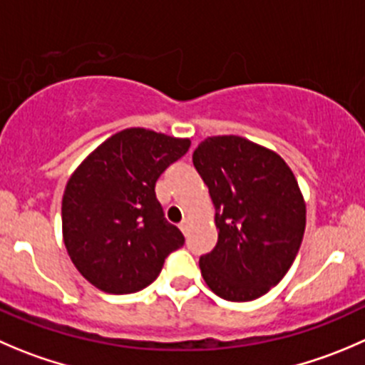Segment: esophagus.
<instances>
[{"label":"esophagus","mask_w":365,"mask_h":365,"mask_svg":"<svg viewBox=\"0 0 365 365\" xmlns=\"http://www.w3.org/2000/svg\"><path fill=\"white\" fill-rule=\"evenodd\" d=\"M180 230H182L183 233H189V230H190V219H183L182 222H180Z\"/></svg>","instance_id":"1"}]
</instances>
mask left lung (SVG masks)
<instances>
[{
  "mask_svg": "<svg viewBox=\"0 0 365 365\" xmlns=\"http://www.w3.org/2000/svg\"><path fill=\"white\" fill-rule=\"evenodd\" d=\"M215 208L217 244L201 277L228 302H251L291 269L307 222L294 173L277 151L239 135L207 137L192 153Z\"/></svg>",
  "mask_w": 365,
  "mask_h": 365,
  "instance_id": "8db88e82",
  "label": "left lung"
}]
</instances>
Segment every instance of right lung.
I'll return each mask as SVG.
<instances>
[{
    "label": "right lung",
    "instance_id": "obj_1",
    "mask_svg": "<svg viewBox=\"0 0 365 365\" xmlns=\"http://www.w3.org/2000/svg\"><path fill=\"white\" fill-rule=\"evenodd\" d=\"M189 148L187 137L126 128L74 169L62 197V237L74 267L94 287L108 294L143 291L165 257L183 246L155 183Z\"/></svg>",
    "mask_w": 365,
    "mask_h": 365
}]
</instances>
